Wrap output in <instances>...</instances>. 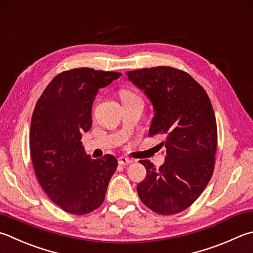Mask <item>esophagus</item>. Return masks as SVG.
Masks as SVG:
<instances>
[{
  "label": "esophagus",
  "mask_w": 253,
  "mask_h": 253,
  "mask_svg": "<svg viewBox=\"0 0 253 253\" xmlns=\"http://www.w3.org/2000/svg\"><path fill=\"white\" fill-rule=\"evenodd\" d=\"M118 162H119V164L120 165H128V164H131L132 163V160H130V159H127V157H125V156H121V157H119L118 159Z\"/></svg>",
  "instance_id": "34e87169"
}]
</instances>
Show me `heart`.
<instances>
[{"label": "heart", "mask_w": 253, "mask_h": 253, "mask_svg": "<svg viewBox=\"0 0 253 253\" xmlns=\"http://www.w3.org/2000/svg\"><path fill=\"white\" fill-rule=\"evenodd\" d=\"M133 97H136V94H134L132 91H128V90H123V91H121V99H128Z\"/></svg>", "instance_id": "1"}]
</instances>
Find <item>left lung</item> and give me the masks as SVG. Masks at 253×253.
<instances>
[{
	"mask_svg": "<svg viewBox=\"0 0 253 253\" xmlns=\"http://www.w3.org/2000/svg\"><path fill=\"white\" fill-rule=\"evenodd\" d=\"M133 84L153 103L149 136L163 135L165 163L149 160L146 177L137 185L142 203L160 215H174L201 196L215 169L217 123L211 99L193 77L169 66L127 71Z\"/></svg>",
	"mask_w": 253,
	"mask_h": 253,
	"instance_id": "obj_1",
	"label": "left lung"
}]
</instances>
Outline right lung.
Returning a JSON list of instances; mask_svg holds the SVG:
<instances>
[{"label":"right lung","instance_id":"obj_1","mask_svg":"<svg viewBox=\"0 0 253 253\" xmlns=\"http://www.w3.org/2000/svg\"><path fill=\"white\" fill-rule=\"evenodd\" d=\"M122 74L92 68L63 71L37 100L31 123V157L42 188L73 215L101 206L118 161L110 154L92 160L82 143L91 127V108L100 88Z\"/></svg>","mask_w":253,"mask_h":253}]
</instances>
